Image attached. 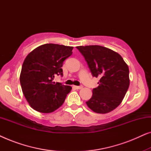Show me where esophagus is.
Wrapping results in <instances>:
<instances>
[{"label":"esophagus","mask_w":151,"mask_h":151,"mask_svg":"<svg viewBox=\"0 0 151 151\" xmlns=\"http://www.w3.org/2000/svg\"><path fill=\"white\" fill-rule=\"evenodd\" d=\"M73 88H76V89H81L82 86H73Z\"/></svg>","instance_id":"obj_1"}]
</instances>
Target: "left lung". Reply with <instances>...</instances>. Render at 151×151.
<instances>
[{
	"mask_svg": "<svg viewBox=\"0 0 151 151\" xmlns=\"http://www.w3.org/2000/svg\"><path fill=\"white\" fill-rule=\"evenodd\" d=\"M76 48L84 56L92 76L100 78L86 104L97 113L111 112L120 104L129 87V67L119 53L106 47L89 45Z\"/></svg>",
	"mask_w": 151,
	"mask_h": 151,
	"instance_id": "1",
	"label": "left lung"
}]
</instances>
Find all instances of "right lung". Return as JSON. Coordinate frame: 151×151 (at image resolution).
<instances>
[{
  "label": "right lung",
  "mask_w": 151,
  "mask_h": 151,
  "mask_svg": "<svg viewBox=\"0 0 151 151\" xmlns=\"http://www.w3.org/2000/svg\"><path fill=\"white\" fill-rule=\"evenodd\" d=\"M73 47L45 44L34 49L22 66L20 82L32 108L49 113L60 107L71 86L53 82L55 76H63V62L72 54Z\"/></svg>",
  "instance_id": "1"
}]
</instances>
